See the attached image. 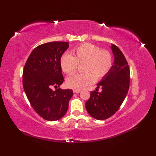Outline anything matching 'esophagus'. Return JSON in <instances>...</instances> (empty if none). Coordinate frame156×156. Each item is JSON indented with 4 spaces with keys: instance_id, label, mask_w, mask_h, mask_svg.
I'll use <instances>...</instances> for the list:
<instances>
[{
    "instance_id": "1",
    "label": "esophagus",
    "mask_w": 156,
    "mask_h": 156,
    "mask_svg": "<svg viewBox=\"0 0 156 156\" xmlns=\"http://www.w3.org/2000/svg\"><path fill=\"white\" fill-rule=\"evenodd\" d=\"M81 92V90H73V93H79V92Z\"/></svg>"
}]
</instances>
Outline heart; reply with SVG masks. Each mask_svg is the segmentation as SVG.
I'll return each instance as SVG.
<instances>
[{"mask_svg": "<svg viewBox=\"0 0 156 156\" xmlns=\"http://www.w3.org/2000/svg\"><path fill=\"white\" fill-rule=\"evenodd\" d=\"M72 55L64 54L60 58V64L62 71L67 74L76 72L79 64L81 65L83 72L75 74L66 79L68 87L81 90L99 81L109 72L112 65L111 53L106 49L91 43L79 45L72 50Z\"/></svg>", "mask_w": 156, "mask_h": 156, "instance_id": "1", "label": "heart"}]
</instances>
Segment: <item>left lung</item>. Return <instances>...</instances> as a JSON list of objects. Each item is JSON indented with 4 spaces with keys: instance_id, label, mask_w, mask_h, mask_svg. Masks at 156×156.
I'll return each instance as SVG.
<instances>
[{
    "instance_id": "left-lung-1",
    "label": "left lung",
    "mask_w": 156,
    "mask_h": 156,
    "mask_svg": "<svg viewBox=\"0 0 156 156\" xmlns=\"http://www.w3.org/2000/svg\"><path fill=\"white\" fill-rule=\"evenodd\" d=\"M115 61L109 72L97 85L101 87L90 92L86 102V109L96 120H103L112 116L119 110L129 88V68L124 55L118 47L111 44Z\"/></svg>"
}]
</instances>
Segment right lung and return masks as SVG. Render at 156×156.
Listing matches in <instances>:
<instances>
[{"label":"right lung","mask_w":156,"mask_h":156,"mask_svg":"<svg viewBox=\"0 0 156 156\" xmlns=\"http://www.w3.org/2000/svg\"><path fill=\"white\" fill-rule=\"evenodd\" d=\"M65 41H53L33 50L23 69V85L31 106L41 118L56 121L66 113L72 90L58 88L64 82L60 58L69 48Z\"/></svg>","instance_id":"right-lung-1"}]
</instances>
